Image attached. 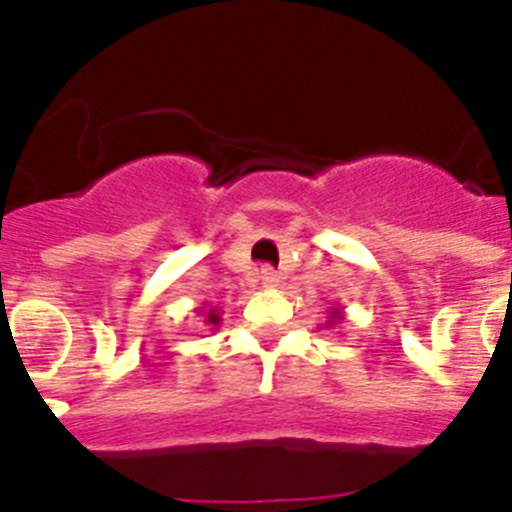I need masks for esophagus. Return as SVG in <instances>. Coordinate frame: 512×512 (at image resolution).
Segmentation results:
<instances>
[{"instance_id":"1","label":"esophagus","mask_w":512,"mask_h":512,"mask_svg":"<svg viewBox=\"0 0 512 512\" xmlns=\"http://www.w3.org/2000/svg\"><path fill=\"white\" fill-rule=\"evenodd\" d=\"M259 279H261V282H264V287H277L279 274L274 269H271V266H264V269L259 271Z\"/></svg>"}]
</instances>
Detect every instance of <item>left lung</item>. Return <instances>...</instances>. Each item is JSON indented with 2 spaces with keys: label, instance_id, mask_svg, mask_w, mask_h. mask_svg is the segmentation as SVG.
Listing matches in <instances>:
<instances>
[{
  "label": "left lung",
  "instance_id": "8db88e82",
  "mask_svg": "<svg viewBox=\"0 0 512 512\" xmlns=\"http://www.w3.org/2000/svg\"><path fill=\"white\" fill-rule=\"evenodd\" d=\"M343 320H346V315H343V307H330L328 320H325V328H330V325H336V323H343Z\"/></svg>",
  "mask_w": 512,
  "mask_h": 512
}]
</instances>
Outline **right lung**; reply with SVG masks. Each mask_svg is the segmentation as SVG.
Wrapping results in <instances>:
<instances>
[{
  "label": "right lung",
  "mask_w": 512,
  "mask_h": 512,
  "mask_svg": "<svg viewBox=\"0 0 512 512\" xmlns=\"http://www.w3.org/2000/svg\"><path fill=\"white\" fill-rule=\"evenodd\" d=\"M197 312L202 315V323L210 325L212 330H217V325H220V320H223L220 318V310H217V307H210V310H205V307L200 310V307H197Z\"/></svg>",
  "instance_id": "add662e5"
}]
</instances>
